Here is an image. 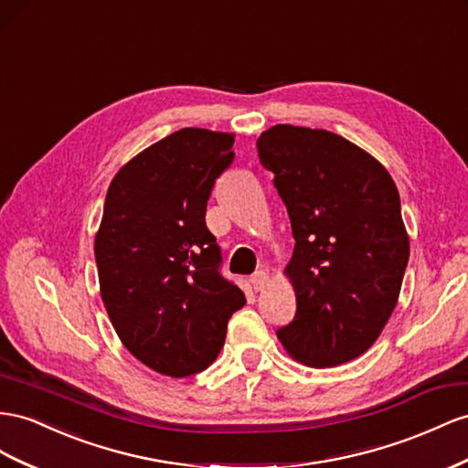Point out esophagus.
<instances>
[{
	"instance_id": "34e87169",
	"label": "esophagus",
	"mask_w": 468,
	"mask_h": 468,
	"mask_svg": "<svg viewBox=\"0 0 468 468\" xmlns=\"http://www.w3.org/2000/svg\"><path fill=\"white\" fill-rule=\"evenodd\" d=\"M265 283H268V273H265L263 270L256 271L254 275H251V285H254L256 292H261V289L265 287Z\"/></svg>"
}]
</instances>
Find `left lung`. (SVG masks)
<instances>
[{"mask_svg":"<svg viewBox=\"0 0 468 468\" xmlns=\"http://www.w3.org/2000/svg\"><path fill=\"white\" fill-rule=\"evenodd\" d=\"M256 145L295 238L285 273L297 311L277 338L314 368L355 360L380 336L408 268L396 183L370 154L326 130L277 123Z\"/></svg>","mask_w":468,"mask_h":468,"instance_id":"1","label":"left lung"}]
</instances>
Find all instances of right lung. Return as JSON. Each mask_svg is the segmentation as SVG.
<instances>
[{
  "label": "right lung",
  "mask_w": 468,
  "mask_h": 468,
  "mask_svg": "<svg viewBox=\"0 0 468 468\" xmlns=\"http://www.w3.org/2000/svg\"><path fill=\"white\" fill-rule=\"evenodd\" d=\"M232 144V133L183 128L125 163L106 195L94 254L108 317L137 360L171 378L207 370L246 305L205 222Z\"/></svg>",
  "instance_id": "right-lung-1"
}]
</instances>
